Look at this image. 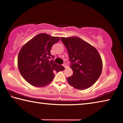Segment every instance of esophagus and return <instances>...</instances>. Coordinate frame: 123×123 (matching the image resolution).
Listing matches in <instances>:
<instances>
[{
  "instance_id": "obj_1",
  "label": "esophagus",
  "mask_w": 123,
  "mask_h": 123,
  "mask_svg": "<svg viewBox=\"0 0 123 123\" xmlns=\"http://www.w3.org/2000/svg\"><path fill=\"white\" fill-rule=\"evenodd\" d=\"M63 67L65 68H67V64L66 63H63Z\"/></svg>"
}]
</instances>
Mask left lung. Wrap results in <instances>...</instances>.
<instances>
[{"label":"left lung","instance_id":"1","mask_svg":"<svg viewBox=\"0 0 123 123\" xmlns=\"http://www.w3.org/2000/svg\"><path fill=\"white\" fill-rule=\"evenodd\" d=\"M73 71L67 78L69 84L75 88L85 89L92 86L100 76L103 62L97 50L78 37H61Z\"/></svg>","mask_w":123,"mask_h":123}]
</instances>
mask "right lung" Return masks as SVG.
Returning <instances> with one entry per match:
<instances>
[{"mask_svg": "<svg viewBox=\"0 0 123 123\" xmlns=\"http://www.w3.org/2000/svg\"><path fill=\"white\" fill-rule=\"evenodd\" d=\"M60 40L59 37L39 34L24 44L18 56V69L23 78L32 86L41 87L50 84L54 73L64 69L54 62V56L50 50L53 44Z\"/></svg>", "mask_w": 123, "mask_h": 123, "instance_id": "1", "label": "right lung"}]
</instances>
